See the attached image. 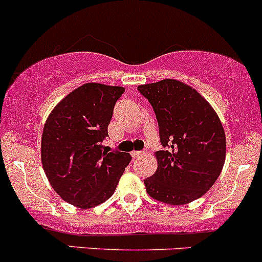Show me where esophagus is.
<instances>
[{
	"label": "esophagus",
	"mask_w": 262,
	"mask_h": 262,
	"mask_svg": "<svg viewBox=\"0 0 262 262\" xmlns=\"http://www.w3.org/2000/svg\"><path fill=\"white\" fill-rule=\"evenodd\" d=\"M142 155H144L143 150H133V152H132V157H133V158L141 157Z\"/></svg>",
	"instance_id": "34e87169"
}]
</instances>
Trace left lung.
Segmentation results:
<instances>
[{"label":"left lung","mask_w":262,"mask_h":262,"mask_svg":"<svg viewBox=\"0 0 262 262\" xmlns=\"http://www.w3.org/2000/svg\"><path fill=\"white\" fill-rule=\"evenodd\" d=\"M158 121L163 149L158 167L144 180L158 202L182 205L205 194L216 181L226 160V134L218 115L192 87L176 80L138 86Z\"/></svg>","instance_id":"left-lung-1"}]
</instances>
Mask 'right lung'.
I'll return each mask as SVG.
<instances>
[{
	"instance_id": "right-lung-1",
	"label": "right lung",
	"mask_w": 262,
	"mask_h": 262,
	"mask_svg": "<svg viewBox=\"0 0 262 262\" xmlns=\"http://www.w3.org/2000/svg\"><path fill=\"white\" fill-rule=\"evenodd\" d=\"M123 87L84 83L53 109L41 136L44 172L64 202L82 209L114 194L129 153L106 150L102 142Z\"/></svg>"
}]
</instances>
